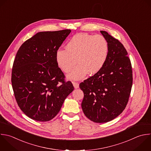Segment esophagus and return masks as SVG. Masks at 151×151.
I'll return each instance as SVG.
<instances>
[{
	"label": "esophagus",
	"mask_w": 151,
	"mask_h": 151,
	"mask_svg": "<svg viewBox=\"0 0 151 151\" xmlns=\"http://www.w3.org/2000/svg\"><path fill=\"white\" fill-rule=\"evenodd\" d=\"M73 86H74L75 88H79V84L78 83H77V82H73Z\"/></svg>",
	"instance_id": "1"
}]
</instances>
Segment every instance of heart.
<instances>
[{
	"mask_svg": "<svg viewBox=\"0 0 151 151\" xmlns=\"http://www.w3.org/2000/svg\"><path fill=\"white\" fill-rule=\"evenodd\" d=\"M109 55V44L101 35L79 33L71 37L66 48L58 49L55 59L58 67L69 73L77 62L79 63L68 76L71 80H78L88 72L98 73L104 65Z\"/></svg>",
	"mask_w": 151,
	"mask_h": 151,
	"instance_id": "obj_1",
	"label": "heart"
}]
</instances>
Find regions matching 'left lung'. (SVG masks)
Wrapping results in <instances>:
<instances>
[{"label":"left lung","instance_id":"8db88e82","mask_svg":"<svg viewBox=\"0 0 151 151\" xmlns=\"http://www.w3.org/2000/svg\"><path fill=\"white\" fill-rule=\"evenodd\" d=\"M109 44V55L103 68L80 84L84 93L81 107L95 123H106L122 113L129 100L133 77L130 59L124 46L101 31Z\"/></svg>","mask_w":151,"mask_h":151}]
</instances>
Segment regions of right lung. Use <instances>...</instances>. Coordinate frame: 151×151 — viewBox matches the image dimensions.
Instances as JSON below:
<instances>
[{
    "mask_svg": "<svg viewBox=\"0 0 151 151\" xmlns=\"http://www.w3.org/2000/svg\"><path fill=\"white\" fill-rule=\"evenodd\" d=\"M70 29L40 32L19 48L12 71V84L17 103L31 119H52L74 90L55 59L57 51Z\"/></svg>",
    "mask_w": 151,
    "mask_h": 151,
    "instance_id": "add662e5",
    "label": "right lung"
}]
</instances>
